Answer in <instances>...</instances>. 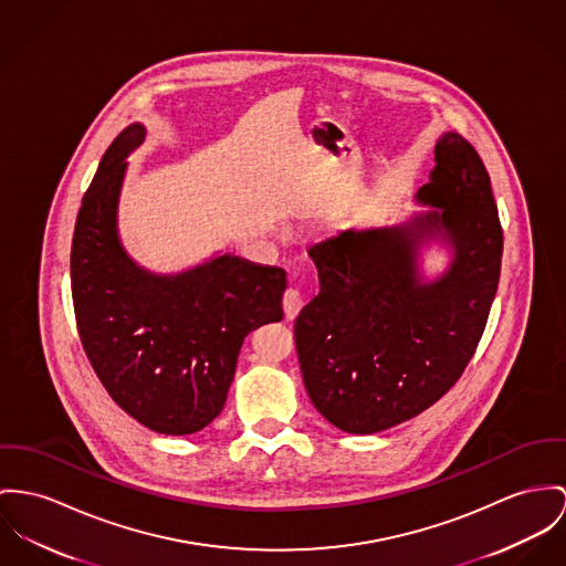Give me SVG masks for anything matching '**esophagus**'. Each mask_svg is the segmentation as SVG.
Wrapping results in <instances>:
<instances>
[{
    "mask_svg": "<svg viewBox=\"0 0 566 566\" xmlns=\"http://www.w3.org/2000/svg\"><path fill=\"white\" fill-rule=\"evenodd\" d=\"M282 305H284V316L289 321H293L300 314V310L304 307V297L297 289H286V293L282 297Z\"/></svg>",
    "mask_w": 566,
    "mask_h": 566,
    "instance_id": "esophagus-1",
    "label": "esophagus"
}]
</instances>
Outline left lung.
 I'll return each mask as SVG.
<instances>
[{
	"label": "left lung",
	"mask_w": 566,
	"mask_h": 566,
	"mask_svg": "<svg viewBox=\"0 0 566 566\" xmlns=\"http://www.w3.org/2000/svg\"><path fill=\"white\" fill-rule=\"evenodd\" d=\"M418 200L439 211L402 228L340 232L314 243L321 293L295 321L305 390L334 427L368 436L396 427L450 390L479 347L497 293L502 223L476 148L448 130ZM439 233L449 273L420 285L417 245Z\"/></svg>",
	"instance_id": "obj_1"
}]
</instances>
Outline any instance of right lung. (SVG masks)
I'll return each instance as SVG.
<instances>
[{
    "mask_svg": "<svg viewBox=\"0 0 566 566\" xmlns=\"http://www.w3.org/2000/svg\"><path fill=\"white\" fill-rule=\"evenodd\" d=\"M144 127L123 130L87 187L71 248L82 347L103 388L130 418L164 436L211 424L234 379L245 336L282 321L286 273L219 256L172 277L135 266L116 234L127 157Z\"/></svg>",
    "mask_w": 566,
    "mask_h": 566,
    "instance_id": "obj_1",
    "label": "right lung"
}]
</instances>
